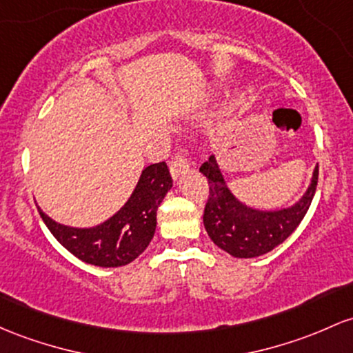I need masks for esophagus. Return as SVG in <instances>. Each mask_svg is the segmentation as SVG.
Masks as SVG:
<instances>
[{
	"mask_svg": "<svg viewBox=\"0 0 353 353\" xmlns=\"http://www.w3.org/2000/svg\"><path fill=\"white\" fill-rule=\"evenodd\" d=\"M169 169H170V176H172L174 179H179L183 174H185L189 170L188 159H185L183 154H176L172 161H170Z\"/></svg>",
	"mask_w": 353,
	"mask_h": 353,
	"instance_id": "1",
	"label": "esophagus"
}]
</instances>
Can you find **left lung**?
<instances>
[{"label": "left lung", "mask_w": 353, "mask_h": 353, "mask_svg": "<svg viewBox=\"0 0 353 353\" xmlns=\"http://www.w3.org/2000/svg\"><path fill=\"white\" fill-rule=\"evenodd\" d=\"M199 172L206 176L209 184L204 228L212 243L234 258L261 256L281 245L305 218L319 183L316 165L312 184L296 204L278 211H258L245 206L231 194L214 156L201 165Z\"/></svg>", "instance_id": "1"}]
</instances>
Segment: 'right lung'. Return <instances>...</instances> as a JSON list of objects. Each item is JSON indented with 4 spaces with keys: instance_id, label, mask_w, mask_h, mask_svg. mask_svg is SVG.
<instances>
[{
    "instance_id": "right-lung-1",
    "label": "right lung",
    "mask_w": 353,
    "mask_h": 353,
    "mask_svg": "<svg viewBox=\"0 0 353 353\" xmlns=\"http://www.w3.org/2000/svg\"><path fill=\"white\" fill-rule=\"evenodd\" d=\"M172 188L168 164L157 162L142 170L132 196L105 223L94 228H70L46 216L41 219L61 246L88 265L117 268L129 265L145 251L154 238L157 208Z\"/></svg>"
}]
</instances>
